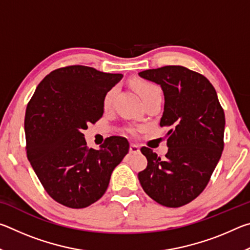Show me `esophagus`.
I'll return each instance as SVG.
<instances>
[{
  "instance_id": "obj_1",
  "label": "esophagus",
  "mask_w": 250,
  "mask_h": 250,
  "mask_svg": "<svg viewBox=\"0 0 250 250\" xmlns=\"http://www.w3.org/2000/svg\"><path fill=\"white\" fill-rule=\"evenodd\" d=\"M129 151H130V153H139V152H140V146H139L138 145H130V149H129Z\"/></svg>"
}]
</instances>
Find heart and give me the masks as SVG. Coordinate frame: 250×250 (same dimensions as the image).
<instances>
[{"label":"heart","mask_w":250,"mask_h":250,"mask_svg":"<svg viewBox=\"0 0 250 250\" xmlns=\"http://www.w3.org/2000/svg\"><path fill=\"white\" fill-rule=\"evenodd\" d=\"M154 87L155 86H153V84H151L149 83H146V82H142V80H135V82H134L135 90H137L138 94L140 95L141 98H143V97H145L151 89H153ZM113 97H115V89L109 90L107 94H105L104 98V107L105 109L110 108V105L112 104Z\"/></svg>","instance_id":"obj_1"}]
</instances>
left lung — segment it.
Instances as JSON below:
<instances>
[{
    "label": "left lung",
    "instance_id": "1",
    "mask_svg": "<svg viewBox=\"0 0 250 250\" xmlns=\"http://www.w3.org/2000/svg\"><path fill=\"white\" fill-rule=\"evenodd\" d=\"M139 76L161 86L164 111L160 125L168 128L167 153L161 160L141 147L147 166L138 177L152 200L180 207L204 191L224 149L225 115L213 84L183 66L147 69Z\"/></svg>",
    "mask_w": 250,
    "mask_h": 250
}]
</instances>
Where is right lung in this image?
I'll return each mask as SVG.
<instances>
[{
	"label": "right lung",
	"instance_id": "obj_1",
	"mask_svg": "<svg viewBox=\"0 0 250 250\" xmlns=\"http://www.w3.org/2000/svg\"><path fill=\"white\" fill-rule=\"evenodd\" d=\"M124 77L74 65L42 80L25 113L26 153L48 195L70 208H83L107 191L112 171L129 152L122 137L89 149L83 130L104 115V98Z\"/></svg>",
	"mask_w": 250,
	"mask_h": 250
}]
</instances>
